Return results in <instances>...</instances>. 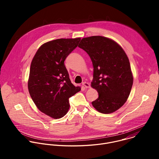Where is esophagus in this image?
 <instances>
[{"label": "esophagus", "mask_w": 159, "mask_h": 159, "mask_svg": "<svg viewBox=\"0 0 159 159\" xmlns=\"http://www.w3.org/2000/svg\"><path fill=\"white\" fill-rule=\"evenodd\" d=\"M82 85L85 87V88H90V84L86 82H82Z\"/></svg>", "instance_id": "esophagus-1"}]
</instances>
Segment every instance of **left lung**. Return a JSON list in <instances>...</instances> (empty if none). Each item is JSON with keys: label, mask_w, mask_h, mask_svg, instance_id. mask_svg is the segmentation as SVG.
I'll list each match as a JSON object with an SVG mask.
<instances>
[{"label": "left lung", "mask_w": 159, "mask_h": 159, "mask_svg": "<svg viewBox=\"0 0 159 159\" xmlns=\"http://www.w3.org/2000/svg\"><path fill=\"white\" fill-rule=\"evenodd\" d=\"M91 58L94 66L91 86L99 98L92 102L99 112L109 114L126 102L132 87L133 76L129 59L120 45L101 36L83 38L78 46Z\"/></svg>", "instance_id": "obj_1"}]
</instances>
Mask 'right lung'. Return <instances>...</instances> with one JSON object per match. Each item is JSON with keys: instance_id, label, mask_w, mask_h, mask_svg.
Instances as JSON below:
<instances>
[{"instance_id": "1", "label": "right lung", "mask_w": 159, "mask_h": 159, "mask_svg": "<svg viewBox=\"0 0 159 159\" xmlns=\"http://www.w3.org/2000/svg\"><path fill=\"white\" fill-rule=\"evenodd\" d=\"M80 38H60L43 44L30 66L28 87L37 108L53 118L63 117L69 111V99L79 92L70 81L64 61L77 46Z\"/></svg>"}]
</instances>
